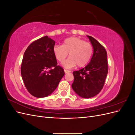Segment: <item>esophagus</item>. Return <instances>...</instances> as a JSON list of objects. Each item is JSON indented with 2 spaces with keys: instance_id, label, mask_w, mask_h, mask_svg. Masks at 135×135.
<instances>
[{
  "instance_id": "esophagus-1",
  "label": "esophagus",
  "mask_w": 135,
  "mask_h": 135,
  "mask_svg": "<svg viewBox=\"0 0 135 135\" xmlns=\"http://www.w3.org/2000/svg\"><path fill=\"white\" fill-rule=\"evenodd\" d=\"M64 71H65V74H67V73H70L71 72L70 70H66V69H65Z\"/></svg>"
}]
</instances>
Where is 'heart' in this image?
<instances>
[{"mask_svg":"<svg viewBox=\"0 0 135 135\" xmlns=\"http://www.w3.org/2000/svg\"><path fill=\"white\" fill-rule=\"evenodd\" d=\"M53 51L56 59L61 63L64 62L69 53V58L64 64L65 68H71L76 65L82 68L90 61L93 49L91 43L85 42L83 39L70 37L64 40L62 45H55Z\"/></svg>","mask_w":135,"mask_h":135,"instance_id":"1","label":"heart"}]
</instances>
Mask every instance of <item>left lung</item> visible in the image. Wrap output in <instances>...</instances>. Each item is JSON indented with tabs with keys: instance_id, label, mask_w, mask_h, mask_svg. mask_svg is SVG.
I'll return each mask as SVG.
<instances>
[{
	"instance_id": "left-lung-1",
	"label": "left lung",
	"mask_w": 135,
	"mask_h": 135,
	"mask_svg": "<svg viewBox=\"0 0 135 135\" xmlns=\"http://www.w3.org/2000/svg\"><path fill=\"white\" fill-rule=\"evenodd\" d=\"M93 48L91 60L86 66L73 71L71 85L74 92L83 98L97 95L103 89L108 72L107 52L105 48L91 36L87 35Z\"/></svg>"
}]
</instances>
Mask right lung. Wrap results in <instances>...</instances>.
Masks as SVG:
<instances>
[{
    "instance_id": "right-lung-1",
    "label": "right lung",
    "mask_w": 135,
    "mask_h": 135,
    "mask_svg": "<svg viewBox=\"0 0 135 135\" xmlns=\"http://www.w3.org/2000/svg\"><path fill=\"white\" fill-rule=\"evenodd\" d=\"M55 44L54 40L45 36L31 43L24 53L22 78L28 92L35 97L50 95L65 75L53 51Z\"/></svg>"
}]
</instances>
